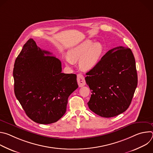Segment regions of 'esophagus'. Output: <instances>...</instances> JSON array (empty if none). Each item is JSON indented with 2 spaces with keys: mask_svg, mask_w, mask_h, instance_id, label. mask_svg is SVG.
<instances>
[{
  "mask_svg": "<svg viewBox=\"0 0 153 153\" xmlns=\"http://www.w3.org/2000/svg\"><path fill=\"white\" fill-rule=\"evenodd\" d=\"M77 83L79 85V87H82L83 86H84L86 83L85 80V77H83V75H82L81 74H77Z\"/></svg>",
  "mask_w": 153,
  "mask_h": 153,
  "instance_id": "1",
  "label": "esophagus"
}]
</instances>
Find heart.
Masks as SVG:
<instances>
[{
	"label": "heart",
	"instance_id": "1",
	"mask_svg": "<svg viewBox=\"0 0 153 153\" xmlns=\"http://www.w3.org/2000/svg\"><path fill=\"white\" fill-rule=\"evenodd\" d=\"M103 46L100 42L86 40L73 48L65 57L67 65H72L79 60V65L83 71H89L94 68L98 63L103 53Z\"/></svg>",
	"mask_w": 153,
	"mask_h": 153
}]
</instances>
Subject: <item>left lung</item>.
Listing matches in <instances>:
<instances>
[{
    "label": "left lung",
    "mask_w": 153,
    "mask_h": 153,
    "mask_svg": "<svg viewBox=\"0 0 153 153\" xmlns=\"http://www.w3.org/2000/svg\"><path fill=\"white\" fill-rule=\"evenodd\" d=\"M86 75L92 93L88 105L93 112L112 117L127 110L137 85L136 62L131 49L118 47L109 50Z\"/></svg>",
    "instance_id": "left-lung-1"
}]
</instances>
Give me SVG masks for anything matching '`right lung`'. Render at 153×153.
<instances>
[{"label":"right lung","instance_id":"add662e5","mask_svg":"<svg viewBox=\"0 0 153 153\" xmlns=\"http://www.w3.org/2000/svg\"><path fill=\"white\" fill-rule=\"evenodd\" d=\"M51 55L30 39L13 69L15 96L28 117L40 124L59 120L66 112L68 97L78 88L77 76L62 73L60 60Z\"/></svg>","mask_w":153,"mask_h":153}]
</instances>
